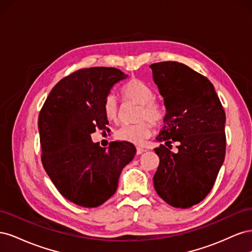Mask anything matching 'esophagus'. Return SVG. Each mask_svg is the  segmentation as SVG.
Here are the masks:
<instances>
[{
    "label": "esophagus",
    "instance_id": "34e87169",
    "mask_svg": "<svg viewBox=\"0 0 252 252\" xmlns=\"http://www.w3.org/2000/svg\"><path fill=\"white\" fill-rule=\"evenodd\" d=\"M144 151H145V149H143L141 147H136V155H142Z\"/></svg>",
    "mask_w": 252,
    "mask_h": 252
}]
</instances>
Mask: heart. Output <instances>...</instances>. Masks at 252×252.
<instances>
[{"label": "heart", "mask_w": 252, "mask_h": 252, "mask_svg": "<svg viewBox=\"0 0 252 252\" xmlns=\"http://www.w3.org/2000/svg\"><path fill=\"white\" fill-rule=\"evenodd\" d=\"M122 94L125 100L138 103L134 124L122 125L114 132V138L119 141L140 145L148 139L151 134V121L154 125H158L164 119V109L158 100L154 97L155 94L147 84L131 79L122 88ZM104 113L110 121H118L120 117V108L117 97L109 94L104 101Z\"/></svg>", "instance_id": "heart-1"}]
</instances>
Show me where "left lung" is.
<instances>
[{
	"mask_svg": "<svg viewBox=\"0 0 252 252\" xmlns=\"http://www.w3.org/2000/svg\"><path fill=\"white\" fill-rule=\"evenodd\" d=\"M150 68L166 107L157 141L170 149L179 143L177 153L164 145L155 149V189L172 207L189 208L207 196L224 162L225 111L211 82L190 67L168 61Z\"/></svg>",
	"mask_w": 252,
	"mask_h": 252,
	"instance_id": "1",
	"label": "left lung"
}]
</instances>
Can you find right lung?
<instances>
[{
  "label": "right lung",
  "instance_id": "right-lung-1",
  "mask_svg": "<svg viewBox=\"0 0 252 252\" xmlns=\"http://www.w3.org/2000/svg\"><path fill=\"white\" fill-rule=\"evenodd\" d=\"M126 78L117 68L77 70L52 88L40 111L44 169L59 192L82 207H97L111 197L122 170L134 158L131 143L111 142L105 149L91 141V133L108 125L105 98Z\"/></svg>",
  "mask_w": 252,
  "mask_h": 252
}]
</instances>
